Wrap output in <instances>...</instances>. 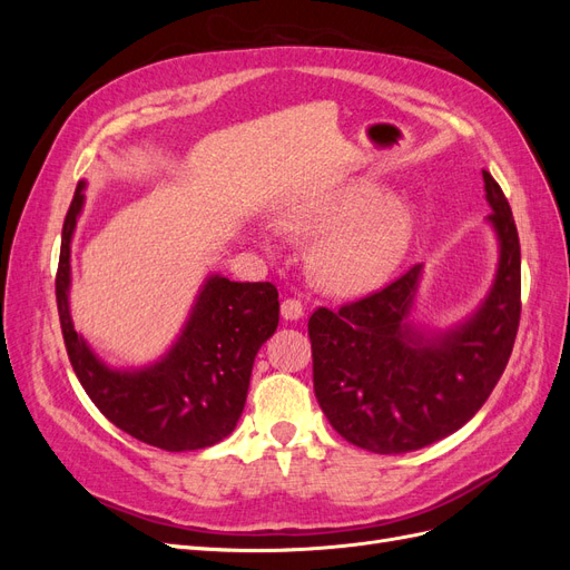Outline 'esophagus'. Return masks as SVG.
<instances>
[{"label":"esophagus","mask_w":570,"mask_h":570,"mask_svg":"<svg viewBox=\"0 0 570 570\" xmlns=\"http://www.w3.org/2000/svg\"><path fill=\"white\" fill-rule=\"evenodd\" d=\"M281 314H283V318H287V321L302 318V316H304V304H302V299L287 297V299L281 304Z\"/></svg>","instance_id":"1"}]
</instances>
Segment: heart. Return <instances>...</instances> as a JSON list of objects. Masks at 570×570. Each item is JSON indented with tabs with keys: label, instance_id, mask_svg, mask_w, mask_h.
I'll use <instances>...</instances> for the list:
<instances>
[{
	"label": "heart",
	"instance_id": "obj_1",
	"mask_svg": "<svg viewBox=\"0 0 570 570\" xmlns=\"http://www.w3.org/2000/svg\"><path fill=\"white\" fill-rule=\"evenodd\" d=\"M297 230H327L316 245L318 275L337 289L364 287L402 252L411 218L402 204L377 202L361 185H337L308 197L292 212Z\"/></svg>",
	"mask_w": 570,
	"mask_h": 570
}]
</instances>
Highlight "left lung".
<instances>
[{
	"label": "left lung",
	"mask_w": 570,
	"mask_h": 570,
	"mask_svg": "<svg viewBox=\"0 0 570 570\" xmlns=\"http://www.w3.org/2000/svg\"><path fill=\"white\" fill-rule=\"evenodd\" d=\"M499 237L492 292L456 331L425 337L406 323L421 266L371 295L308 318L314 392L325 419L373 454H404L452 435L488 402L521 321V243L499 183L482 170Z\"/></svg>",
	"instance_id": "obj_1"
}]
</instances>
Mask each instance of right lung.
Here are the masks:
<instances>
[{
  "mask_svg": "<svg viewBox=\"0 0 570 570\" xmlns=\"http://www.w3.org/2000/svg\"><path fill=\"white\" fill-rule=\"evenodd\" d=\"M80 180L61 230L57 308L68 358L82 390L105 416L135 440L166 452L204 450L228 438L245 409L258 347L278 327L273 283L206 281L180 340L159 364L111 371L76 333L68 312L71 237L82 209Z\"/></svg>",
  "mask_w": 570,
  "mask_h": 570,
  "instance_id": "obj_1",
  "label": "right lung"
}]
</instances>
